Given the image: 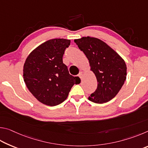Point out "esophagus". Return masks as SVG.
Returning a JSON list of instances; mask_svg holds the SVG:
<instances>
[{"mask_svg": "<svg viewBox=\"0 0 148 148\" xmlns=\"http://www.w3.org/2000/svg\"><path fill=\"white\" fill-rule=\"evenodd\" d=\"M77 76H78L80 79H82V77H83V74H82V72H79V73L78 74V75H77Z\"/></svg>", "mask_w": 148, "mask_h": 148, "instance_id": "1", "label": "esophagus"}]
</instances>
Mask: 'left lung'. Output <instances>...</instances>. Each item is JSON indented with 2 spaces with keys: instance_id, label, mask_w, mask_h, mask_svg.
Segmentation results:
<instances>
[{
  "instance_id": "obj_1",
  "label": "left lung",
  "mask_w": 148,
  "mask_h": 148,
  "mask_svg": "<svg viewBox=\"0 0 148 148\" xmlns=\"http://www.w3.org/2000/svg\"><path fill=\"white\" fill-rule=\"evenodd\" d=\"M74 42L88 59L97 79V88L89 100L98 104L110 101L118 93L126 80L124 60L100 39L87 36L74 40Z\"/></svg>"
}]
</instances>
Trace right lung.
Instances as JSON below:
<instances>
[{
    "mask_svg": "<svg viewBox=\"0 0 148 148\" xmlns=\"http://www.w3.org/2000/svg\"><path fill=\"white\" fill-rule=\"evenodd\" d=\"M70 40H47L34 49L23 66V78L29 91L38 101L53 106L62 103L74 84L81 80L69 74L62 62Z\"/></svg>",
    "mask_w": 148,
    "mask_h": 148,
    "instance_id": "right-lung-1",
    "label": "right lung"
}]
</instances>
